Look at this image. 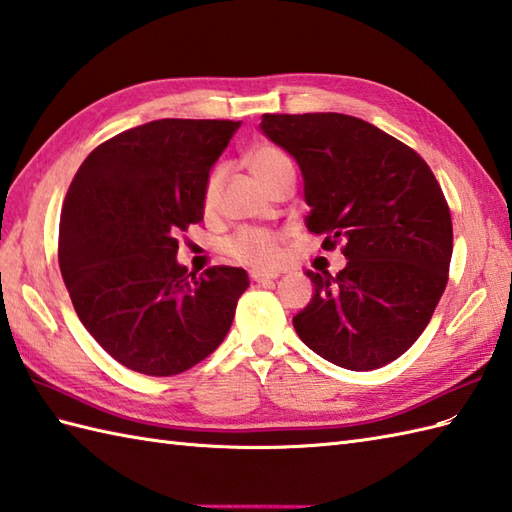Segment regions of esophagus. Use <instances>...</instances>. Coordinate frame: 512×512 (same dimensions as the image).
Wrapping results in <instances>:
<instances>
[{
	"label": "esophagus",
	"mask_w": 512,
	"mask_h": 512,
	"mask_svg": "<svg viewBox=\"0 0 512 512\" xmlns=\"http://www.w3.org/2000/svg\"><path fill=\"white\" fill-rule=\"evenodd\" d=\"M249 278H252L254 282H258V285H274V280L278 276L276 274H263V271H252V274H249Z\"/></svg>",
	"instance_id": "esophagus-1"
}]
</instances>
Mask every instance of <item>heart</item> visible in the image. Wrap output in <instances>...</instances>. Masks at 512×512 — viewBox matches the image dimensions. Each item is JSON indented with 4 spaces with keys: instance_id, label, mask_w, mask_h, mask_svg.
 <instances>
[{
    "instance_id": "obj_1",
    "label": "heart",
    "mask_w": 512,
    "mask_h": 512,
    "mask_svg": "<svg viewBox=\"0 0 512 512\" xmlns=\"http://www.w3.org/2000/svg\"><path fill=\"white\" fill-rule=\"evenodd\" d=\"M247 166L252 170V175L258 179V184L265 188L269 181L278 177L282 170L293 168L289 155L278 149L274 144H258L256 149L249 151L247 155ZM223 184V166H214L206 184H203V210L210 212L217 206L219 190ZM225 254L232 260L247 267L256 269H274L280 263L282 256V236L278 232L263 230V227H245V230H238L234 236L225 241Z\"/></svg>"
}]
</instances>
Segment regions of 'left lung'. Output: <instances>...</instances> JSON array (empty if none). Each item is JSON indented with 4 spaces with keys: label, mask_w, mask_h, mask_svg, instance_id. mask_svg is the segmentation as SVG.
I'll return each mask as SVG.
<instances>
[{
    "label": "left lung",
    "mask_w": 512,
    "mask_h": 512,
    "mask_svg": "<svg viewBox=\"0 0 512 512\" xmlns=\"http://www.w3.org/2000/svg\"><path fill=\"white\" fill-rule=\"evenodd\" d=\"M260 129L298 162L306 230L342 243L346 267L306 271L315 293L293 317L302 342L348 370L401 357L425 331L449 280L453 227L427 162L344 113H265Z\"/></svg>",
    "instance_id": "8db88e82"
}]
</instances>
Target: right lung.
Returning a JSON list of instances; mask_svg holds the SVG:
<instances>
[{
    "label": "right lung",
    "mask_w": 512,
    "mask_h": 512,
    "mask_svg": "<svg viewBox=\"0 0 512 512\" xmlns=\"http://www.w3.org/2000/svg\"><path fill=\"white\" fill-rule=\"evenodd\" d=\"M241 122L164 118L113 135L67 190L59 265L76 315L124 368L186 372L219 348L245 269L197 278L177 263V236L203 219V184Z\"/></svg>",
    "instance_id": "obj_1"
}]
</instances>
